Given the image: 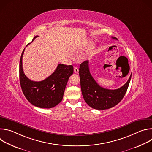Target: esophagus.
<instances>
[{"label": "esophagus", "mask_w": 152, "mask_h": 152, "mask_svg": "<svg viewBox=\"0 0 152 152\" xmlns=\"http://www.w3.org/2000/svg\"><path fill=\"white\" fill-rule=\"evenodd\" d=\"M74 72H75V73H77L79 72V69H78V68L76 67H74Z\"/></svg>", "instance_id": "1"}]
</instances>
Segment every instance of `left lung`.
<instances>
[{"label":"left lung","instance_id":"1","mask_svg":"<svg viewBox=\"0 0 152 152\" xmlns=\"http://www.w3.org/2000/svg\"><path fill=\"white\" fill-rule=\"evenodd\" d=\"M112 38L117 39L114 37H112ZM88 64V61L83 62L80 65L79 70L81 91L85 102L92 108L99 110L110 109L115 106L124 97L132 75L121 87L115 90L104 88L96 82L91 76Z\"/></svg>","mask_w":152,"mask_h":152}]
</instances>
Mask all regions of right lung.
I'll list each match as a JSON object with an SVG mask.
<instances>
[{
	"mask_svg": "<svg viewBox=\"0 0 152 152\" xmlns=\"http://www.w3.org/2000/svg\"><path fill=\"white\" fill-rule=\"evenodd\" d=\"M37 37H34L32 41ZM25 49L21 53L19 66L21 90L25 97L33 105L48 109L53 107L62 100L69 77L73 73V67L72 65L59 64L55 72L45 80L39 82L31 80L26 76L23 70L22 58Z\"/></svg>",
	"mask_w": 152,
	"mask_h": 152,
	"instance_id": "add662e5",
	"label": "right lung"
}]
</instances>
